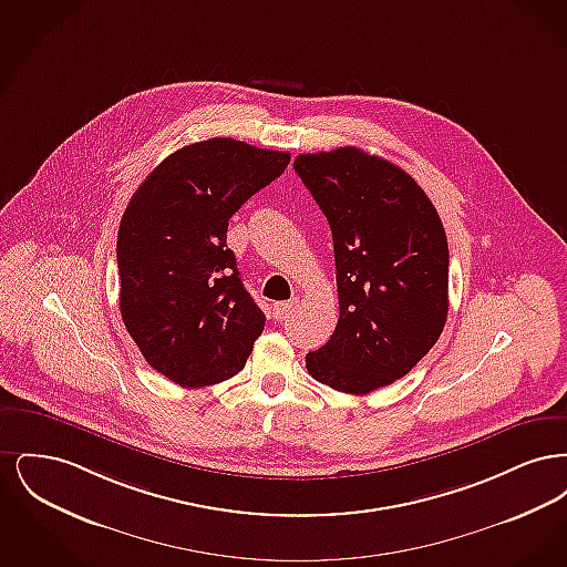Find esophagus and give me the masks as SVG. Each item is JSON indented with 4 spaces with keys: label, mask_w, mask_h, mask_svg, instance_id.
Masks as SVG:
<instances>
[{
    "label": "esophagus",
    "mask_w": 567,
    "mask_h": 567,
    "mask_svg": "<svg viewBox=\"0 0 567 567\" xmlns=\"http://www.w3.org/2000/svg\"><path fill=\"white\" fill-rule=\"evenodd\" d=\"M293 306H296L293 299H291V301H276V303H274V315H276V317H285V315H289V312L293 310Z\"/></svg>",
    "instance_id": "1"
}]
</instances>
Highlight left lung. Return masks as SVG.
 I'll use <instances>...</instances> for the list:
<instances>
[{
    "label": "left lung",
    "instance_id": "8db88e82",
    "mask_svg": "<svg viewBox=\"0 0 567 567\" xmlns=\"http://www.w3.org/2000/svg\"><path fill=\"white\" fill-rule=\"evenodd\" d=\"M301 183L333 238L340 319L310 377L365 395L405 377L449 315V243L432 199L402 167L342 146L299 155Z\"/></svg>",
    "mask_w": 567,
    "mask_h": 567
}]
</instances>
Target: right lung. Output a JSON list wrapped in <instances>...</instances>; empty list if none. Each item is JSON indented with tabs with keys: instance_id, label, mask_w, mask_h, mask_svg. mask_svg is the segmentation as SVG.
<instances>
[{
	"instance_id": "add662e5",
	"label": "right lung",
	"mask_w": 567,
	"mask_h": 567,
	"mask_svg": "<svg viewBox=\"0 0 567 567\" xmlns=\"http://www.w3.org/2000/svg\"><path fill=\"white\" fill-rule=\"evenodd\" d=\"M291 162L289 153L210 137L178 148L121 218V317L151 368L195 389L236 377L266 315L227 248L229 218Z\"/></svg>"
}]
</instances>
